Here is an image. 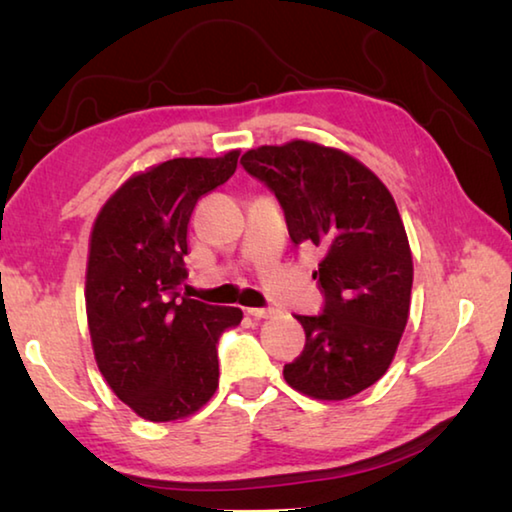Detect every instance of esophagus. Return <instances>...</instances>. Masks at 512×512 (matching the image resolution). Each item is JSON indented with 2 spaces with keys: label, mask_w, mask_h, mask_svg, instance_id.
<instances>
[{
  "label": "esophagus",
  "mask_w": 512,
  "mask_h": 512,
  "mask_svg": "<svg viewBox=\"0 0 512 512\" xmlns=\"http://www.w3.org/2000/svg\"><path fill=\"white\" fill-rule=\"evenodd\" d=\"M276 308H247V315H251L254 319H270L276 315Z\"/></svg>",
  "instance_id": "1"
}]
</instances>
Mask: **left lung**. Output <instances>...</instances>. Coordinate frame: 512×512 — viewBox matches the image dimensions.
<instances>
[{
  "mask_svg": "<svg viewBox=\"0 0 512 512\" xmlns=\"http://www.w3.org/2000/svg\"><path fill=\"white\" fill-rule=\"evenodd\" d=\"M242 168L272 188L294 245L321 249L312 274L324 312L297 315L306 346L283 378L315 400H346L378 382L405 333L414 261L396 200L344 150L294 139L247 150Z\"/></svg>",
  "mask_w": 512,
  "mask_h": 512,
  "instance_id": "1",
  "label": "left lung"
}]
</instances>
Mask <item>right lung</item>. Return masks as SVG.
Segmentation results:
<instances>
[{
    "instance_id": "obj_1",
    "label": "right lung",
    "mask_w": 512,
    "mask_h": 512,
    "mask_svg": "<svg viewBox=\"0 0 512 512\" xmlns=\"http://www.w3.org/2000/svg\"><path fill=\"white\" fill-rule=\"evenodd\" d=\"M240 150L177 157L139 170L116 188L92 233L85 308L98 371L150 423L193 416L218 389L220 335L240 308L179 294L188 220L202 195L227 182Z\"/></svg>"
}]
</instances>
